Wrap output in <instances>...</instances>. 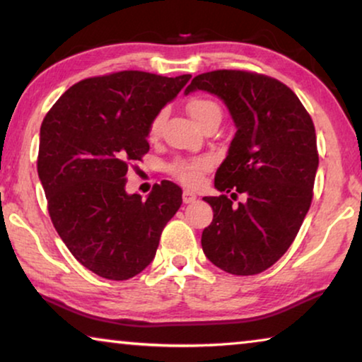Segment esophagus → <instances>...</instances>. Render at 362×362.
<instances>
[{
  "mask_svg": "<svg viewBox=\"0 0 362 362\" xmlns=\"http://www.w3.org/2000/svg\"><path fill=\"white\" fill-rule=\"evenodd\" d=\"M196 194H194L192 191H185L182 192V202L185 204H191V202H194L196 201Z\"/></svg>",
  "mask_w": 362,
  "mask_h": 362,
  "instance_id": "obj_1",
  "label": "esophagus"
}]
</instances>
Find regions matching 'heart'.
<instances>
[{
	"instance_id": "b5f03b06",
	"label": "heart",
	"mask_w": 362,
	"mask_h": 362,
	"mask_svg": "<svg viewBox=\"0 0 362 362\" xmlns=\"http://www.w3.org/2000/svg\"><path fill=\"white\" fill-rule=\"evenodd\" d=\"M187 112L189 116L196 120V122L201 125L206 124L207 120L211 119H220L222 117V111H220V106L212 101L209 98H192L189 103H187ZM163 122H165V111L156 112L153 117H151L150 124H148V139H158V135L161 134V129H163ZM211 160L204 158V156H199V158H191V160H185V158H177L175 161L166 166L170 175L182 182L185 186H197L201 182L202 176L211 170Z\"/></svg>"
}]
</instances>
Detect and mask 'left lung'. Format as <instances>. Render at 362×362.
Listing matches in <instances>:
<instances>
[{"label": "left lung", "instance_id": "left-lung-1", "mask_svg": "<svg viewBox=\"0 0 362 362\" xmlns=\"http://www.w3.org/2000/svg\"><path fill=\"white\" fill-rule=\"evenodd\" d=\"M204 90L227 104L237 125L216 175L218 197H204L214 218L202 250L235 276L266 271L289 250L310 209L318 168L315 125L296 93L276 78L246 70L194 76L186 94ZM238 193L245 203L233 204Z\"/></svg>", "mask_w": 362, "mask_h": 362}]
</instances>
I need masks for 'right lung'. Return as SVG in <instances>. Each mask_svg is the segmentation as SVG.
<instances>
[{"label":"right lung","mask_w":362,"mask_h":362,"mask_svg":"<svg viewBox=\"0 0 362 362\" xmlns=\"http://www.w3.org/2000/svg\"><path fill=\"white\" fill-rule=\"evenodd\" d=\"M191 75L139 70L78 81L40 125L37 173L52 223L70 253L111 281L137 276L155 258L161 232L182 204L171 181L148 197L125 192V175L148 153V124Z\"/></svg>","instance_id":"add662e5"}]
</instances>
